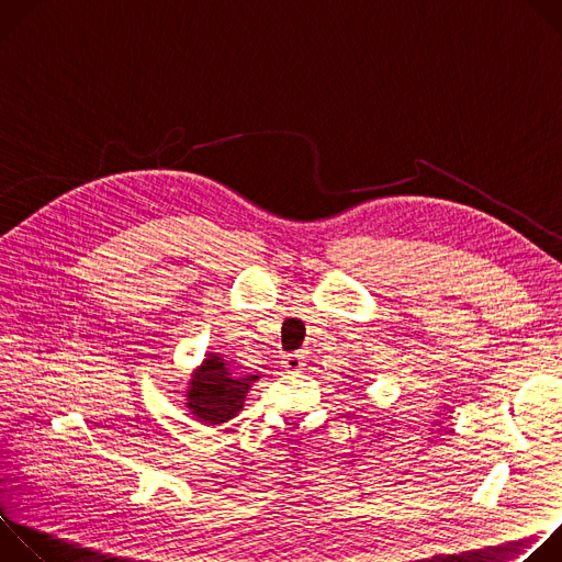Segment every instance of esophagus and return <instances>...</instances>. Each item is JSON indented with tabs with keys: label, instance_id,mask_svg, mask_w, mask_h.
Returning <instances> with one entry per match:
<instances>
[{
	"label": "esophagus",
	"instance_id": "34e87169",
	"mask_svg": "<svg viewBox=\"0 0 562 562\" xmlns=\"http://www.w3.org/2000/svg\"><path fill=\"white\" fill-rule=\"evenodd\" d=\"M282 367L286 371H300L304 367V353L302 351H295V353H289L282 358Z\"/></svg>",
	"mask_w": 562,
	"mask_h": 562
}]
</instances>
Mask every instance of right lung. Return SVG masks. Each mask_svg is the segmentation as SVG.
Returning a JSON list of instances; mask_svg holds the SVG:
<instances>
[{
  "instance_id": "1",
  "label": "right lung",
  "mask_w": 562,
  "mask_h": 562,
  "mask_svg": "<svg viewBox=\"0 0 562 562\" xmlns=\"http://www.w3.org/2000/svg\"><path fill=\"white\" fill-rule=\"evenodd\" d=\"M258 375H235L226 360L209 353L193 373L187 407L206 425H222L243 412L245 397Z\"/></svg>"
}]
</instances>
